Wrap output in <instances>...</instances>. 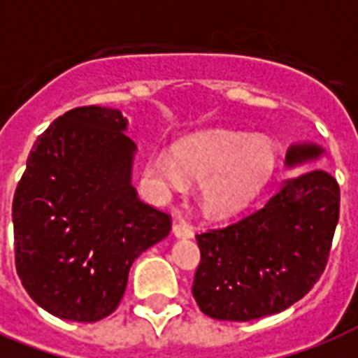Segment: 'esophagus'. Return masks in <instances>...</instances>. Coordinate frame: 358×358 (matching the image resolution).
Segmentation results:
<instances>
[{
  "instance_id": "obj_1",
  "label": "esophagus",
  "mask_w": 358,
  "mask_h": 358,
  "mask_svg": "<svg viewBox=\"0 0 358 358\" xmlns=\"http://www.w3.org/2000/svg\"><path fill=\"white\" fill-rule=\"evenodd\" d=\"M173 234L176 236V238H193L195 230H193V227H191V224L184 223V221H178V223H174Z\"/></svg>"
}]
</instances>
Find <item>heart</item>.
Instances as JSON below:
<instances>
[{"mask_svg": "<svg viewBox=\"0 0 358 358\" xmlns=\"http://www.w3.org/2000/svg\"><path fill=\"white\" fill-rule=\"evenodd\" d=\"M275 150L269 141L234 131H212L182 143L176 156L156 150L146 174L163 193L184 191L189 178L201 180V199L213 215L238 212L271 173Z\"/></svg>", "mask_w": 358, "mask_h": 358, "instance_id": "1", "label": "heart"}]
</instances>
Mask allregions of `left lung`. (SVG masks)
<instances>
[{"label":"left lung","instance_id":"left-lung-1","mask_svg":"<svg viewBox=\"0 0 358 358\" xmlns=\"http://www.w3.org/2000/svg\"><path fill=\"white\" fill-rule=\"evenodd\" d=\"M289 148L288 165L320 156ZM340 217L338 182L323 169L284 180L269 201L234 223L196 234L193 297L206 316L250 322L303 299L325 271Z\"/></svg>","mask_w":358,"mask_h":358}]
</instances>
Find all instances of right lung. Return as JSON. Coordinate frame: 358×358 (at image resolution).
Wrapping results in <instances>:
<instances>
[{
  "label": "right lung",
  "instance_id": "obj_1",
  "mask_svg": "<svg viewBox=\"0 0 358 358\" xmlns=\"http://www.w3.org/2000/svg\"><path fill=\"white\" fill-rule=\"evenodd\" d=\"M124 129L119 109H70L36 137L14 191L16 273L61 320L117 310L135 258L171 232V215L129 184L134 143Z\"/></svg>",
  "mask_w": 358,
  "mask_h": 358
}]
</instances>
